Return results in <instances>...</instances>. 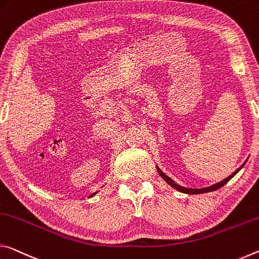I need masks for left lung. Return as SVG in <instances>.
I'll return each mask as SVG.
<instances>
[{
  "label": "left lung",
  "instance_id": "left-lung-1",
  "mask_svg": "<svg viewBox=\"0 0 259 259\" xmlns=\"http://www.w3.org/2000/svg\"><path fill=\"white\" fill-rule=\"evenodd\" d=\"M245 163V162H244ZM244 165V164H243ZM242 165V166H243ZM242 166H241L240 168H237L235 172H233L232 175L230 176V177H227L226 179H224L223 181H220V182H218V184H215V185H212V186H210V187H206V188H201V189H192V188H186V187H182V186H179V185H177L176 182H173V180L171 179V178H168L166 175H164V173L160 171V169L157 167V171H158V173H159V176L163 178V179L167 182L168 185H171L173 188H176L177 190H179V192H182V193H186V194H202V193H207V192H212V190H215V189H218V188H220V187H223L224 185L225 184H227L228 181H230L233 177H234L237 172L240 171L241 168H242Z\"/></svg>",
  "mask_w": 259,
  "mask_h": 259
}]
</instances>
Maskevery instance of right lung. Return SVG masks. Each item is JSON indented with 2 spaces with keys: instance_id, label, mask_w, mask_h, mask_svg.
Here are the masks:
<instances>
[{
  "instance_id": "right-lung-1",
  "label": "right lung",
  "mask_w": 259,
  "mask_h": 259,
  "mask_svg": "<svg viewBox=\"0 0 259 259\" xmlns=\"http://www.w3.org/2000/svg\"><path fill=\"white\" fill-rule=\"evenodd\" d=\"M95 194H96V193H94V194H92V195H91V196H90V197H92V196H94V195H95Z\"/></svg>"
}]
</instances>
